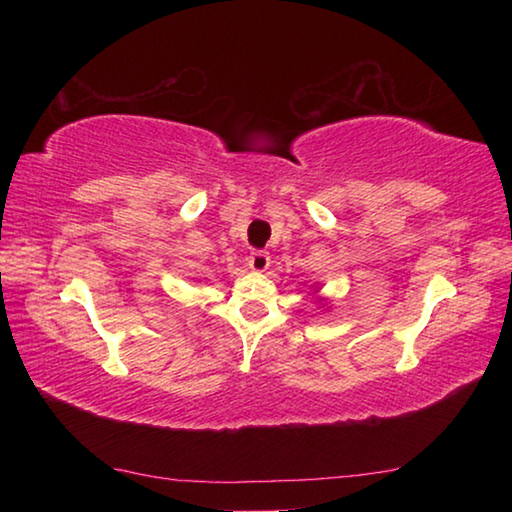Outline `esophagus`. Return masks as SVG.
I'll use <instances>...</instances> for the list:
<instances>
[{"label": "esophagus", "mask_w": 512, "mask_h": 512, "mask_svg": "<svg viewBox=\"0 0 512 512\" xmlns=\"http://www.w3.org/2000/svg\"><path fill=\"white\" fill-rule=\"evenodd\" d=\"M248 266L253 268L255 273H264L268 266H271V257H268L266 250H253L248 257Z\"/></svg>", "instance_id": "34e87169"}]
</instances>
